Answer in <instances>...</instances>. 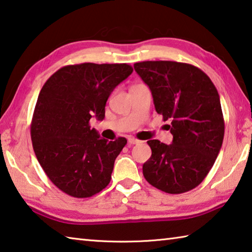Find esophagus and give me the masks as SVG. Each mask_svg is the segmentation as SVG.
Returning a JSON list of instances; mask_svg holds the SVG:
<instances>
[{
    "label": "esophagus",
    "instance_id": "34e87169",
    "mask_svg": "<svg viewBox=\"0 0 252 252\" xmlns=\"http://www.w3.org/2000/svg\"><path fill=\"white\" fill-rule=\"evenodd\" d=\"M127 142H129V144H140V143H142L141 140H138L135 138H129Z\"/></svg>",
    "mask_w": 252,
    "mask_h": 252
}]
</instances>
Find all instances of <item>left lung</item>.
<instances>
[{
	"label": "left lung",
	"instance_id": "1",
	"mask_svg": "<svg viewBox=\"0 0 252 252\" xmlns=\"http://www.w3.org/2000/svg\"><path fill=\"white\" fill-rule=\"evenodd\" d=\"M134 70L150 88L156 111L170 120L171 144L149 140L146 180L163 192L194 189L210 171L222 146L224 120L219 93L202 70L188 63L143 61Z\"/></svg>",
	"mask_w": 252,
	"mask_h": 252
}]
</instances>
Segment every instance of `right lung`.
<instances>
[{
    "mask_svg": "<svg viewBox=\"0 0 252 252\" xmlns=\"http://www.w3.org/2000/svg\"><path fill=\"white\" fill-rule=\"evenodd\" d=\"M133 69L126 63L65 65L41 89L31 122L36 159L48 178L74 198H90L109 185L126 138L108 141L90 119L103 120L111 92Z\"/></svg>",
    "mask_w": 252,
    "mask_h": 252,
    "instance_id": "1",
    "label": "right lung"
}]
</instances>
